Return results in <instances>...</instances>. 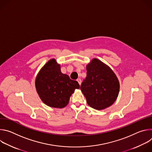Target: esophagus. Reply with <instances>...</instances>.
<instances>
[{
	"label": "esophagus",
	"instance_id": "1",
	"mask_svg": "<svg viewBox=\"0 0 152 152\" xmlns=\"http://www.w3.org/2000/svg\"><path fill=\"white\" fill-rule=\"evenodd\" d=\"M77 81L78 82V83H79V85L81 84V79H80V78H78V79H77Z\"/></svg>",
	"mask_w": 152,
	"mask_h": 152
}]
</instances>
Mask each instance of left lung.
Listing matches in <instances>:
<instances>
[{
  "instance_id": "8db88e82",
  "label": "left lung",
  "mask_w": 152,
  "mask_h": 152,
  "mask_svg": "<svg viewBox=\"0 0 152 152\" xmlns=\"http://www.w3.org/2000/svg\"><path fill=\"white\" fill-rule=\"evenodd\" d=\"M86 77L80 90L89 106L100 110L112 105L120 90L119 81L113 71L97 59L86 66Z\"/></svg>"
}]
</instances>
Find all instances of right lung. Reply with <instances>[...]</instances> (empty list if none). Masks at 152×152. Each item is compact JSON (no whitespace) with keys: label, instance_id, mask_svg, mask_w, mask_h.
Listing matches in <instances>:
<instances>
[{"label":"right lung","instance_id":"obj_1","mask_svg":"<svg viewBox=\"0 0 152 152\" xmlns=\"http://www.w3.org/2000/svg\"><path fill=\"white\" fill-rule=\"evenodd\" d=\"M55 59H50L35 79L36 90L41 100L48 106L57 108L66 106L75 90L80 88L76 80L62 73Z\"/></svg>","mask_w":152,"mask_h":152}]
</instances>
